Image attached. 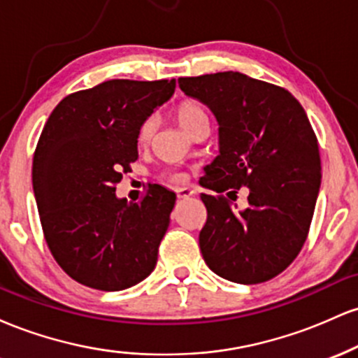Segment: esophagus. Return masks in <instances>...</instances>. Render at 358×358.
I'll return each mask as SVG.
<instances>
[{
  "instance_id": "1",
  "label": "esophagus",
  "mask_w": 358,
  "mask_h": 358,
  "mask_svg": "<svg viewBox=\"0 0 358 358\" xmlns=\"http://www.w3.org/2000/svg\"><path fill=\"white\" fill-rule=\"evenodd\" d=\"M193 193H195V192H193L192 188H188V187L176 188V195H178V199H190Z\"/></svg>"
}]
</instances>
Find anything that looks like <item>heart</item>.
Wrapping results in <instances>:
<instances>
[{"instance_id": "obj_1", "label": "heart", "mask_w": 358, "mask_h": 358, "mask_svg": "<svg viewBox=\"0 0 358 358\" xmlns=\"http://www.w3.org/2000/svg\"><path fill=\"white\" fill-rule=\"evenodd\" d=\"M175 116L176 121L180 122V126L183 127L185 131L188 133H193L200 124H205L208 122V113L203 106H200L199 102H192V101H185L182 104L176 106L175 109ZM155 127H156V121L155 117H146L145 121H141V124L138 127V141L141 145H148L151 141L155 134ZM170 180L175 183L183 182V175L180 173H171Z\"/></svg>"}]
</instances>
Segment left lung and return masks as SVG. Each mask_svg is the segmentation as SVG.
Returning a JSON list of instances; mask_svg holds the SVG:
<instances>
[{
    "instance_id": "8db88e82",
    "label": "left lung",
    "mask_w": 358,
    "mask_h": 358,
    "mask_svg": "<svg viewBox=\"0 0 358 358\" xmlns=\"http://www.w3.org/2000/svg\"><path fill=\"white\" fill-rule=\"evenodd\" d=\"M178 84L219 122L220 155L200 180L215 192L200 195L207 208L199 236L203 261L229 281H269L296 259L313 219L322 183L313 127L293 94L241 72L182 77ZM241 187L250 192L245 211L230 202Z\"/></svg>"
}]
</instances>
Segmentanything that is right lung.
<instances>
[{
    "label": "right lung",
    "instance_id": "1",
    "mask_svg": "<svg viewBox=\"0 0 358 358\" xmlns=\"http://www.w3.org/2000/svg\"><path fill=\"white\" fill-rule=\"evenodd\" d=\"M176 80L113 79L64 97L34 155V192L52 256L72 279L121 291L151 274L175 192L148 185L138 203L116 185L138 159L141 121L173 96Z\"/></svg>",
    "mask_w": 358,
    "mask_h": 358
}]
</instances>
